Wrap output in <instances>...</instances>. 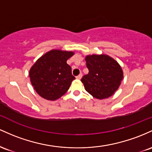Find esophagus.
I'll list each match as a JSON object with an SVG mask.
<instances>
[{
	"mask_svg": "<svg viewBox=\"0 0 152 152\" xmlns=\"http://www.w3.org/2000/svg\"><path fill=\"white\" fill-rule=\"evenodd\" d=\"M82 77H83V75H82L81 73H80V74L79 75H77V76L76 77V79L77 80H80L81 78H82Z\"/></svg>",
	"mask_w": 152,
	"mask_h": 152,
	"instance_id": "1",
	"label": "esophagus"
}]
</instances>
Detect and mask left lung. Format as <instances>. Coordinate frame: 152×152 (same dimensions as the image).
<instances>
[{
  "label": "left lung",
  "mask_w": 152,
  "mask_h": 152,
  "mask_svg": "<svg viewBox=\"0 0 152 152\" xmlns=\"http://www.w3.org/2000/svg\"><path fill=\"white\" fill-rule=\"evenodd\" d=\"M85 61L89 72L81 79L85 90L99 100L112 96L124 77L118 62L105 54H88L85 56Z\"/></svg>",
  "instance_id": "obj_1"
}]
</instances>
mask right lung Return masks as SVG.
<instances>
[{
  "label": "right lung",
  "instance_id": "right-lung-1",
  "mask_svg": "<svg viewBox=\"0 0 152 152\" xmlns=\"http://www.w3.org/2000/svg\"><path fill=\"white\" fill-rule=\"evenodd\" d=\"M72 51L52 49L36 61L28 75L37 94L47 100H56L67 93L72 80L70 66L67 60L72 57Z\"/></svg>",
  "mask_w": 152,
  "mask_h": 152
}]
</instances>
